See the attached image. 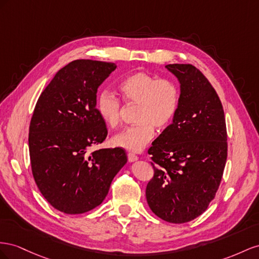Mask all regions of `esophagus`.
I'll return each mask as SVG.
<instances>
[{
    "instance_id": "34e87169",
    "label": "esophagus",
    "mask_w": 259,
    "mask_h": 259,
    "mask_svg": "<svg viewBox=\"0 0 259 259\" xmlns=\"http://www.w3.org/2000/svg\"><path fill=\"white\" fill-rule=\"evenodd\" d=\"M139 159V157L137 156L136 154H134V153H128V160L130 161V162H134V161H137Z\"/></svg>"
}]
</instances>
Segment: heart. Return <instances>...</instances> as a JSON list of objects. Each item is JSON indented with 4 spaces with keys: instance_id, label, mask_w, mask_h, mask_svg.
<instances>
[{
    "instance_id": "1",
    "label": "heart",
    "mask_w": 259,
    "mask_h": 259,
    "mask_svg": "<svg viewBox=\"0 0 259 259\" xmlns=\"http://www.w3.org/2000/svg\"><path fill=\"white\" fill-rule=\"evenodd\" d=\"M118 90L125 101L138 104V123L118 132L112 142L124 150L139 152L153 139L154 125L164 129L172 121L179 108L180 89L171 79H157L147 72L138 71L124 77L118 84ZM95 110L110 128L120 122V102L112 93L103 91L98 94Z\"/></svg>"
}]
</instances>
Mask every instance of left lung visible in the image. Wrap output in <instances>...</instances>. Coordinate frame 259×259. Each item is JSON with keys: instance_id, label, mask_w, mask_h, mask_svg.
I'll use <instances>...</instances> for the list:
<instances>
[{"instance_id": "left-lung-1", "label": "left lung", "mask_w": 259, "mask_h": 259, "mask_svg": "<svg viewBox=\"0 0 259 259\" xmlns=\"http://www.w3.org/2000/svg\"><path fill=\"white\" fill-rule=\"evenodd\" d=\"M165 67L180 83L179 108L172 123L152 143L154 176L146 201L157 217L184 224L207 209L227 161V129L215 89L190 64Z\"/></svg>"}]
</instances>
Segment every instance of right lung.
Returning <instances> with one entry per match:
<instances>
[{
	"label": "right lung",
	"mask_w": 259,
	"mask_h": 259,
	"mask_svg": "<svg viewBox=\"0 0 259 259\" xmlns=\"http://www.w3.org/2000/svg\"><path fill=\"white\" fill-rule=\"evenodd\" d=\"M115 69V63L72 61L56 72L35 104L29 128L32 175L44 198L62 212L76 215L99 206L128 160L120 147L90 153L107 137L95 99Z\"/></svg>",
	"instance_id": "right-lung-1"
}]
</instances>
